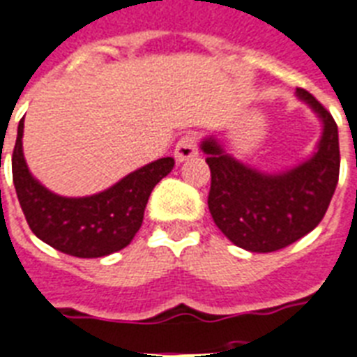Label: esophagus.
Masks as SVG:
<instances>
[{"mask_svg":"<svg viewBox=\"0 0 357 357\" xmlns=\"http://www.w3.org/2000/svg\"><path fill=\"white\" fill-rule=\"evenodd\" d=\"M174 155H176V159H178L179 162H183L187 161V159H190V157L198 155V140H196L195 135H183V137L178 140V144H176Z\"/></svg>","mask_w":357,"mask_h":357,"instance_id":"esophagus-1","label":"esophagus"}]
</instances>
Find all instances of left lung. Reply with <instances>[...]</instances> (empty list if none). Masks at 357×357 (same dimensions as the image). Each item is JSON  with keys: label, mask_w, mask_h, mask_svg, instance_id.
Instances as JSON below:
<instances>
[{"label": "left lung", "mask_w": 357, "mask_h": 357, "mask_svg": "<svg viewBox=\"0 0 357 357\" xmlns=\"http://www.w3.org/2000/svg\"><path fill=\"white\" fill-rule=\"evenodd\" d=\"M322 120L317 151L280 174L259 172L224 151L215 137L202 140L211 168L207 206L218 229L238 248L276 252L315 229L332 202L339 179V135L333 116L304 89H296Z\"/></svg>", "instance_id": "left-lung-1"}]
</instances>
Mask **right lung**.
I'll use <instances>...</instances> for the list:
<instances>
[{
  "mask_svg": "<svg viewBox=\"0 0 357 357\" xmlns=\"http://www.w3.org/2000/svg\"><path fill=\"white\" fill-rule=\"evenodd\" d=\"M24 120L13 151V181L31 231L74 257H103L126 248L142 226L151 190L172 172L174 159L162 157L128 174L103 192L66 198L47 190L27 168L22 148Z\"/></svg>",
  "mask_w": 357,
  "mask_h": 357,
  "instance_id": "obj_1",
  "label": "right lung"
}]
</instances>
